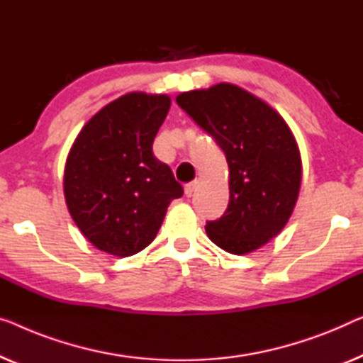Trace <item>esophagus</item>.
<instances>
[{
  "label": "esophagus",
  "mask_w": 363,
  "mask_h": 363,
  "mask_svg": "<svg viewBox=\"0 0 363 363\" xmlns=\"http://www.w3.org/2000/svg\"><path fill=\"white\" fill-rule=\"evenodd\" d=\"M197 186H199V181H192V182L186 184V187H184V192H186V196L187 197H192L194 192H196Z\"/></svg>",
  "instance_id": "34e87169"
}]
</instances>
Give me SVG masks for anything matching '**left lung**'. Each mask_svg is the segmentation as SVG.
<instances>
[{
	"instance_id": "obj_1",
	"label": "left lung",
	"mask_w": 363,
	"mask_h": 363,
	"mask_svg": "<svg viewBox=\"0 0 363 363\" xmlns=\"http://www.w3.org/2000/svg\"><path fill=\"white\" fill-rule=\"evenodd\" d=\"M177 106L225 151L230 202L205 231L221 250L247 254L282 231L298 199L301 158L286 122L266 102L230 83L189 91Z\"/></svg>"
}]
</instances>
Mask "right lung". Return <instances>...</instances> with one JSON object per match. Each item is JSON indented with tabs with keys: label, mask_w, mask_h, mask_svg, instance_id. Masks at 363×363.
<instances>
[{
	"label": "right lung",
	"mask_w": 363,
	"mask_h": 363,
	"mask_svg": "<svg viewBox=\"0 0 363 363\" xmlns=\"http://www.w3.org/2000/svg\"><path fill=\"white\" fill-rule=\"evenodd\" d=\"M171 99L128 93L86 123L69 150L63 191L69 215L97 250L127 257L158 235L182 186L153 155Z\"/></svg>",
	"instance_id": "right-lung-1"
}]
</instances>
